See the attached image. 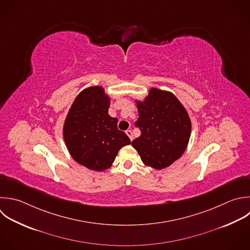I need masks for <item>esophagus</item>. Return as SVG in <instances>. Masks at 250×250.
Listing matches in <instances>:
<instances>
[{"label": "esophagus", "instance_id": "obj_1", "mask_svg": "<svg viewBox=\"0 0 250 250\" xmlns=\"http://www.w3.org/2000/svg\"><path fill=\"white\" fill-rule=\"evenodd\" d=\"M126 134H127V136L130 138V140L133 141V133H132V131H131V130H127V131H126Z\"/></svg>", "mask_w": 250, "mask_h": 250}]
</instances>
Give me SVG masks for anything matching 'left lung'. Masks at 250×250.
I'll return each instance as SVG.
<instances>
[{
	"label": "left lung",
	"instance_id": "1",
	"mask_svg": "<svg viewBox=\"0 0 250 250\" xmlns=\"http://www.w3.org/2000/svg\"><path fill=\"white\" fill-rule=\"evenodd\" d=\"M135 126L141 136L132 142L142 161L152 168L171 165L186 150L190 136V120L177 98L152 88L144 103L138 102Z\"/></svg>",
	"mask_w": 250,
	"mask_h": 250
}]
</instances>
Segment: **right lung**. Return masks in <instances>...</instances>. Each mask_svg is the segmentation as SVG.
Masks as SVG:
<instances>
[{
	"label": "right lung",
	"mask_w": 250,
	"mask_h": 250,
	"mask_svg": "<svg viewBox=\"0 0 250 250\" xmlns=\"http://www.w3.org/2000/svg\"><path fill=\"white\" fill-rule=\"evenodd\" d=\"M108 107L104 90L91 87L77 96L64 122L63 138L71 156L95 171L110 167L119 149L131 144L118 130V119L109 116Z\"/></svg>",
	"instance_id": "obj_1"
}]
</instances>
